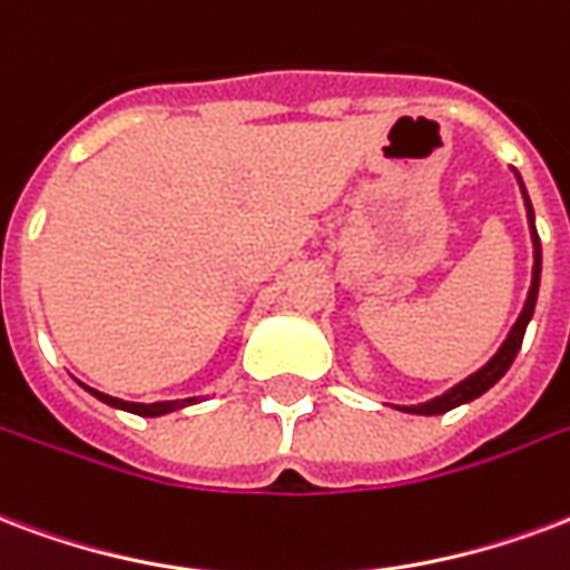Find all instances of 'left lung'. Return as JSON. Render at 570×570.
<instances>
[{
	"instance_id": "obj_1",
	"label": "left lung",
	"mask_w": 570,
	"mask_h": 570,
	"mask_svg": "<svg viewBox=\"0 0 570 570\" xmlns=\"http://www.w3.org/2000/svg\"><path fill=\"white\" fill-rule=\"evenodd\" d=\"M520 179V174H517ZM520 188H523V179H520ZM523 198H525V209H529V228H532V246H534V267H532V288H529V297H525V306L520 312V318L517 324L511 327L508 333V340L502 342V348L495 351L493 361L481 366V370L469 375L465 382H460L456 387H451L448 393L442 396H435L430 402H421V405H396L400 412H409V414H444L456 409V405H463V402H472L478 400L481 393H487L493 387L499 379H502L504 372L511 370L513 357H517V351L523 345V336H525V327H529V321H532V312H534V301H538V285H541V237H538V230H534V213H532V204H529V195H525L523 188Z\"/></svg>"
}]
</instances>
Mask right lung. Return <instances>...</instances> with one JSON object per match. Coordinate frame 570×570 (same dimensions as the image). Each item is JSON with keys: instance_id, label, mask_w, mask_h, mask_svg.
Masks as SVG:
<instances>
[{"instance_id": "add662e5", "label": "right lung", "mask_w": 570, "mask_h": 570, "mask_svg": "<svg viewBox=\"0 0 570 570\" xmlns=\"http://www.w3.org/2000/svg\"><path fill=\"white\" fill-rule=\"evenodd\" d=\"M87 387V384H83ZM96 400L107 402V405H114V409H122V412H131V414H140V417H158V414H168V412H177L183 405H191V402L198 400H183V402H126V400H117V396H107V393H98L92 387H87Z\"/></svg>"}]
</instances>
